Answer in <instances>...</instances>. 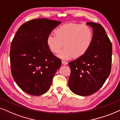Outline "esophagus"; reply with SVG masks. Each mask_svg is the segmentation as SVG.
Listing matches in <instances>:
<instances>
[{"label": "esophagus", "instance_id": "34e87169", "mask_svg": "<svg viewBox=\"0 0 120 120\" xmlns=\"http://www.w3.org/2000/svg\"><path fill=\"white\" fill-rule=\"evenodd\" d=\"M62 63L63 64H64V65H66L68 64V62L66 61V60H62Z\"/></svg>", "mask_w": 120, "mask_h": 120}]
</instances>
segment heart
<instances>
[{
    "mask_svg": "<svg viewBox=\"0 0 120 120\" xmlns=\"http://www.w3.org/2000/svg\"><path fill=\"white\" fill-rule=\"evenodd\" d=\"M94 33L87 24L69 23L56 28L55 34H50L46 39L47 47L53 53H57L64 44L65 48L57 56L68 60L78 58L87 53L91 46Z\"/></svg>",
    "mask_w": 120,
    "mask_h": 120,
    "instance_id": "b5f03b06",
    "label": "heart"
}]
</instances>
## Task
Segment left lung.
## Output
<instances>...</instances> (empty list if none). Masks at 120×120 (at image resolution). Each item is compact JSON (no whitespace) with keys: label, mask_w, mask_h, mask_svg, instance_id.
<instances>
[{"label":"left lung","mask_w":120,"mask_h":120,"mask_svg":"<svg viewBox=\"0 0 120 120\" xmlns=\"http://www.w3.org/2000/svg\"><path fill=\"white\" fill-rule=\"evenodd\" d=\"M93 28L91 46L85 54L69 62L71 75L68 86L74 94L86 96L101 88L110 75L112 43L101 24L87 22Z\"/></svg>","instance_id":"1"}]
</instances>
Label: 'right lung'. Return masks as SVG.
Returning a JSON list of instances; mask_svg holds the SVG:
<instances>
[{
	"label": "right lung",
	"mask_w": 120,
	"mask_h": 120,
	"mask_svg": "<svg viewBox=\"0 0 120 120\" xmlns=\"http://www.w3.org/2000/svg\"><path fill=\"white\" fill-rule=\"evenodd\" d=\"M60 21L33 19L19 28L10 46L11 75L17 85L30 95L48 91L61 60L47 47L46 39Z\"/></svg>",
	"instance_id": "obj_1"
}]
</instances>
